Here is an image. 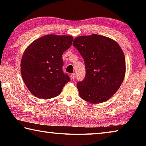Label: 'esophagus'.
<instances>
[{"label":"esophagus","instance_id":"esophagus-1","mask_svg":"<svg viewBox=\"0 0 146 146\" xmlns=\"http://www.w3.org/2000/svg\"><path fill=\"white\" fill-rule=\"evenodd\" d=\"M71 78L75 79V77H76L75 74V73H72V74H71Z\"/></svg>","mask_w":146,"mask_h":146}]
</instances>
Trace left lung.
<instances>
[{
  "label": "left lung",
  "mask_w": 146,
  "mask_h": 146,
  "mask_svg": "<svg viewBox=\"0 0 146 146\" xmlns=\"http://www.w3.org/2000/svg\"><path fill=\"white\" fill-rule=\"evenodd\" d=\"M84 60L86 76L76 87L80 97L91 104L104 102L120 88L125 75V60L117 42L97 34L73 40Z\"/></svg>",
  "instance_id": "8db88e82"
}]
</instances>
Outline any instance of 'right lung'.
Segmentation results:
<instances>
[{"label":"right lung","instance_id":"obj_1","mask_svg":"<svg viewBox=\"0 0 146 146\" xmlns=\"http://www.w3.org/2000/svg\"><path fill=\"white\" fill-rule=\"evenodd\" d=\"M70 35H47L27 47L21 62V72L27 88L35 97L49 99L61 93L70 77L62 71V55L70 48Z\"/></svg>","mask_w":146,"mask_h":146}]
</instances>
